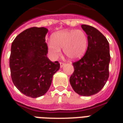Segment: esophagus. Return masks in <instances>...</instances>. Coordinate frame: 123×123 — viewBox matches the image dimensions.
Segmentation results:
<instances>
[{
  "label": "esophagus",
  "mask_w": 123,
  "mask_h": 123,
  "mask_svg": "<svg viewBox=\"0 0 123 123\" xmlns=\"http://www.w3.org/2000/svg\"><path fill=\"white\" fill-rule=\"evenodd\" d=\"M64 65H65V63L62 62H60V66H61V68H62Z\"/></svg>",
  "instance_id": "obj_1"
}]
</instances>
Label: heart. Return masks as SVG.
<instances>
[{
	"label": "heart",
	"mask_w": 123,
	"mask_h": 123,
	"mask_svg": "<svg viewBox=\"0 0 123 123\" xmlns=\"http://www.w3.org/2000/svg\"><path fill=\"white\" fill-rule=\"evenodd\" d=\"M88 45L87 36L82 30H65L56 32L52 41L48 43V51L53 58H57L64 54L71 60L80 59L86 53Z\"/></svg>",
	"instance_id": "obj_1"
}]
</instances>
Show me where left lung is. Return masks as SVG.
<instances>
[{
    "label": "left lung",
    "mask_w": 123,
    "mask_h": 123,
    "mask_svg": "<svg viewBox=\"0 0 123 123\" xmlns=\"http://www.w3.org/2000/svg\"><path fill=\"white\" fill-rule=\"evenodd\" d=\"M81 27L87 35V49L82 59L73 62L75 70L69 82L79 95L89 96L100 91L109 79L110 49L107 38L98 30L87 25Z\"/></svg>",
    "instance_id": "obj_1"
}]
</instances>
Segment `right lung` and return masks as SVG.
Instances as JSON below:
<instances>
[{
  "label": "right lung",
  "instance_id": "obj_1",
  "mask_svg": "<svg viewBox=\"0 0 123 123\" xmlns=\"http://www.w3.org/2000/svg\"><path fill=\"white\" fill-rule=\"evenodd\" d=\"M44 27L29 28L19 34L11 44L9 67L14 85L27 96L44 95L52 84L53 75L59 69L58 61L48 57Z\"/></svg>",
  "mask_w": 123,
  "mask_h": 123
}]
</instances>
